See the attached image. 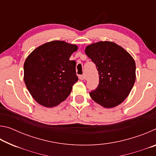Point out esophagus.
I'll return each mask as SVG.
<instances>
[{
  "mask_svg": "<svg viewBox=\"0 0 156 156\" xmlns=\"http://www.w3.org/2000/svg\"><path fill=\"white\" fill-rule=\"evenodd\" d=\"M78 77L81 80H84V79H85V76H84V75H80V76H79Z\"/></svg>",
  "mask_w": 156,
  "mask_h": 156,
  "instance_id": "esophagus-1",
  "label": "esophagus"
}]
</instances>
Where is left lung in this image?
<instances>
[{
    "label": "left lung",
    "instance_id": "1",
    "mask_svg": "<svg viewBox=\"0 0 156 156\" xmlns=\"http://www.w3.org/2000/svg\"><path fill=\"white\" fill-rule=\"evenodd\" d=\"M85 54L96 65L99 84L89 93L92 100L107 109L122 103L136 81V62L128 51L113 42L89 44Z\"/></svg>",
    "mask_w": 156,
    "mask_h": 156
}]
</instances>
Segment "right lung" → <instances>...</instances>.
I'll list each match as a JSON object with an SVG mask.
<instances>
[{"label": "right lung", "mask_w": 156, "mask_h": 156, "mask_svg": "<svg viewBox=\"0 0 156 156\" xmlns=\"http://www.w3.org/2000/svg\"><path fill=\"white\" fill-rule=\"evenodd\" d=\"M78 46L54 41L31 51L24 63V81L38 104L54 107L67 98L78 80L74 60H69Z\"/></svg>", "instance_id": "1"}]
</instances>
